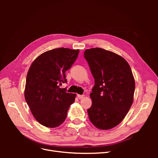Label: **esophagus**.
Listing matches in <instances>:
<instances>
[{
	"label": "esophagus",
	"mask_w": 158,
	"mask_h": 158,
	"mask_svg": "<svg viewBox=\"0 0 158 158\" xmlns=\"http://www.w3.org/2000/svg\"><path fill=\"white\" fill-rule=\"evenodd\" d=\"M77 97L78 98V99H82V98H84V95H80V94H78V95H77Z\"/></svg>",
	"instance_id": "obj_1"
}]
</instances>
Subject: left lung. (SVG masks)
Segmentation results:
<instances>
[{
	"label": "left lung",
	"instance_id": "left-lung-1",
	"mask_svg": "<svg viewBox=\"0 0 158 158\" xmlns=\"http://www.w3.org/2000/svg\"><path fill=\"white\" fill-rule=\"evenodd\" d=\"M84 56L95 79L89 118L98 128L111 129L123 120L132 104L135 82L131 69L122 56L102 48L86 49Z\"/></svg>",
	"mask_w": 158,
	"mask_h": 158
}]
</instances>
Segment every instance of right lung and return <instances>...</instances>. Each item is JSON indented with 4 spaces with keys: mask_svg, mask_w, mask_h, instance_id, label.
I'll return each mask as SVG.
<instances>
[{
    "mask_svg": "<svg viewBox=\"0 0 158 158\" xmlns=\"http://www.w3.org/2000/svg\"><path fill=\"white\" fill-rule=\"evenodd\" d=\"M79 50L57 48L37 57L28 70L24 92L25 99L33 117L41 125L59 127L66 118L76 94L60 88L66 83L65 72L70 69Z\"/></svg>",
    "mask_w": 158,
    "mask_h": 158,
    "instance_id": "right-lung-1",
    "label": "right lung"
}]
</instances>
